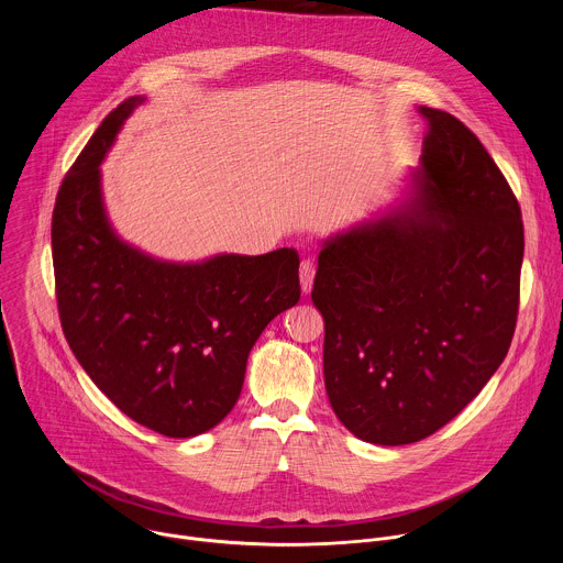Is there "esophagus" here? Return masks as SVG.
I'll list each match as a JSON object with an SVG mask.
<instances>
[{
	"mask_svg": "<svg viewBox=\"0 0 563 563\" xmlns=\"http://www.w3.org/2000/svg\"><path fill=\"white\" fill-rule=\"evenodd\" d=\"M313 274H316V269H313V263L311 261H302L300 263V289L307 294L309 289H311V285H313Z\"/></svg>",
	"mask_w": 563,
	"mask_h": 563,
	"instance_id": "34e87169",
	"label": "esophagus"
}]
</instances>
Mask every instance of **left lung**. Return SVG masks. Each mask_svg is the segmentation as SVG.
<instances>
[{"label":"left lung","instance_id":"obj_1","mask_svg":"<svg viewBox=\"0 0 563 563\" xmlns=\"http://www.w3.org/2000/svg\"><path fill=\"white\" fill-rule=\"evenodd\" d=\"M419 113L408 198L328 238L311 289L332 410L376 445L452 421L504 363L519 311L523 222L508 180L463 122Z\"/></svg>","mask_w":563,"mask_h":563}]
</instances>
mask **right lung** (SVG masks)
Returning <instances> with one entry per match:
<instances>
[{
  "mask_svg": "<svg viewBox=\"0 0 563 563\" xmlns=\"http://www.w3.org/2000/svg\"><path fill=\"white\" fill-rule=\"evenodd\" d=\"M144 98L113 109L62 180L53 269L62 330L79 365L135 423L172 439L218 426L243 389L247 356L300 298L296 250L157 261L113 231L100 165Z\"/></svg>",
  "mask_w": 563,
  "mask_h": 563,
  "instance_id": "add662e5",
  "label": "right lung"
}]
</instances>
